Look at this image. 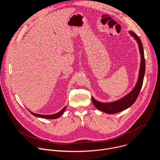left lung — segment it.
I'll list each match as a JSON object with an SVG mask.
<instances>
[{
  "mask_svg": "<svg viewBox=\"0 0 160 160\" xmlns=\"http://www.w3.org/2000/svg\"><path fill=\"white\" fill-rule=\"evenodd\" d=\"M129 33L136 40L137 42H138L139 45L140 54L141 56V62L138 80L137 82V83L135 87L133 88V90L131 91V92L118 101L111 102H101L96 100L94 98H93V97H92V102L94 105L96 107V108L108 114H115V113L122 111L128 108L130 106H131L135 102L137 98H138V96L139 94L141 89L142 86L145 70H146V62H145L142 43L141 42L140 38L134 32H133L132 31H130Z\"/></svg>",
  "mask_w": 160,
  "mask_h": 160,
  "instance_id": "1",
  "label": "left lung"
}]
</instances>
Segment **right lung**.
<instances>
[{"label": "right lung", "instance_id": "right-lung-1", "mask_svg": "<svg viewBox=\"0 0 160 160\" xmlns=\"http://www.w3.org/2000/svg\"><path fill=\"white\" fill-rule=\"evenodd\" d=\"M66 109V106L62 109L59 112L56 113V114H54V115H40V114H36V113H34V112H32V111H30V110H28L33 115L35 116V117H40V118H46V119H56V118H58L59 117H60L63 112H64V110Z\"/></svg>", "mask_w": 160, "mask_h": 160}]
</instances>
